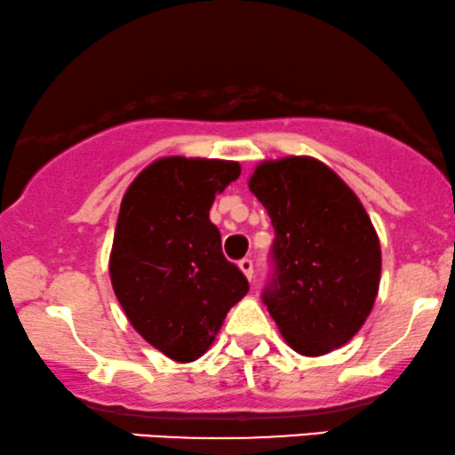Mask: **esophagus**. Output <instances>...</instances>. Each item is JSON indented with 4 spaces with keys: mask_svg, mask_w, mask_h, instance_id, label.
I'll list each match as a JSON object with an SVG mask.
<instances>
[{
    "mask_svg": "<svg viewBox=\"0 0 455 455\" xmlns=\"http://www.w3.org/2000/svg\"><path fill=\"white\" fill-rule=\"evenodd\" d=\"M239 269L243 271V275L248 277V280H251V277H254V262H251V259L239 260Z\"/></svg>",
    "mask_w": 455,
    "mask_h": 455,
    "instance_id": "obj_1",
    "label": "esophagus"
}]
</instances>
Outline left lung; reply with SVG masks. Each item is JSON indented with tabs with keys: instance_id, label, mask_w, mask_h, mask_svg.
<instances>
[{
	"instance_id": "8db88e82",
	"label": "left lung",
	"mask_w": 455,
	"mask_h": 455,
	"mask_svg": "<svg viewBox=\"0 0 455 455\" xmlns=\"http://www.w3.org/2000/svg\"><path fill=\"white\" fill-rule=\"evenodd\" d=\"M250 190L269 213L273 277L262 292L294 352L322 355L346 346L375 305L381 248L354 190L311 156L265 161Z\"/></svg>"
}]
</instances>
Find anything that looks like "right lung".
<instances>
[{
    "instance_id": "add662e5",
    "label": "right lung",
    "mask_w": 455,
    "mask_h": 455,
    "mask_svg": "<svg viewBox=\"0 0 455 455\" xmlns=\"http://www.w3.org/2000/svg\"><path fill=\"white\" fill-rule=\"evenodd\" d=\"M242 167L165 156L131 182L109 254V277L131 326L175 363L204 355L250 283L222 254L210 220L218 193Z\"/></svg>"
}]
</instances>
